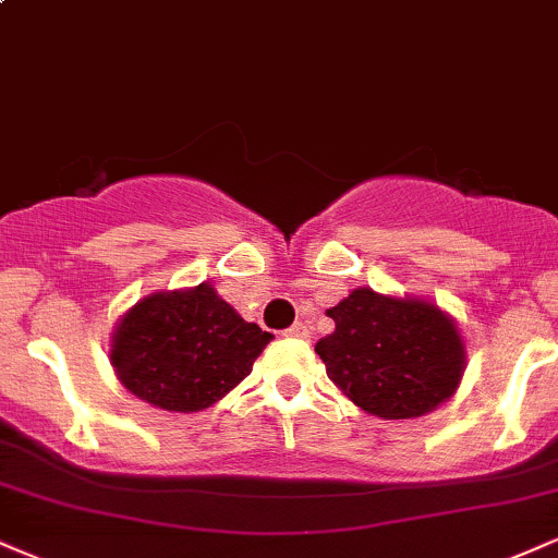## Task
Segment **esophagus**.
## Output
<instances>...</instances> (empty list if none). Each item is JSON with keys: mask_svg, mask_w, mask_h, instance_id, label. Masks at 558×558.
Instances as JSON below:
<instances>
[{"mask_svg": "<svg viewBox=\"0 0 558 558\" xmlns=\"http://www.w3.org/2000/svg\"><path fill=\"white\" fill-rule=\"evenodd\" d=\"M283 335L286 338H308V327L304 325V322H296V325L288 327Z\"/></svg>", "mask_w": 558, "mask_h": 558, "instance_id": "obj_1", "label": "esophagus"}]
</instances>
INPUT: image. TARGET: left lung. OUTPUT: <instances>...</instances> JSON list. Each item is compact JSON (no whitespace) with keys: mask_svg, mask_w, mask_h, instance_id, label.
<instances>
[{"mask_svg":"<svg viewBox=\"0 0 558 558\" xmlns=\"http://www.w3.org/2000/svg\"><path fill=\"white\" fill-rule=\"evenodd\" d=\"M335 330L314 345L327 377L379 418L432 413L460 385L465 351L454 322L418 299L359 288L327 308Z\"/></svg>","mask_w":558,"mask_h":558,"instance_id":"left-lung-1","label":"left lung"}]
</instances>
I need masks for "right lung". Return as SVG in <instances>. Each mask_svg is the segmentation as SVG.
Returning <instances> with one entry per match:
<instances>
[{"label":"right lung","instance_id":"right-lung-1","mask_svg":"<svg viewBox=\"0 0 558 558\" xmlns=\"http://www.w3.org/2000/svg\"><path fill=\"white\" fill-rule=\"evenodd\" d=\"M270 338L241 319L213 286L199 283L134 304L113 332L111 364L140 400L197 413L250 377Z\"/></svg>","mask_w":558,"mask_h":558}]
</instances>
